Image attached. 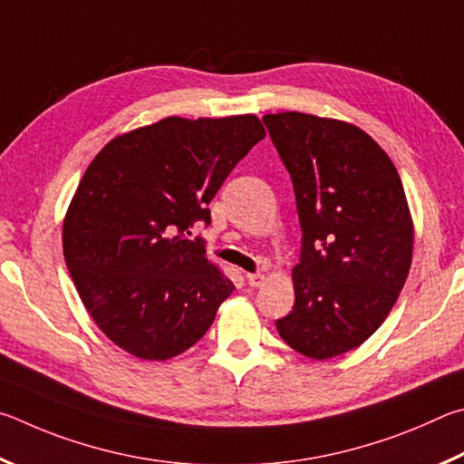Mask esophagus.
I'll list each match as a JSON object with an SVG mask.
<instances>
[{
  "instance_id": "1",
  "label": "esophagus",
  "mask_w": 464,
  "mask_h": 464,
  "mask_svg": "<svg viewBox=\"0 0 464 464\" xmlns=\"http://www.w3.org/2000/svg\"><path fill=\"white\" fill-rule=\"evenodd\" d=\"M246 281L250 287H261L265 283V275L263 273H246Z\"/></svg>"
}]
</instances>
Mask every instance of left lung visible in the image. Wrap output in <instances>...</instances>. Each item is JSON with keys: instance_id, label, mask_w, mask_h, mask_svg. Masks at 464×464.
Returning <instances> with one entry per match:
<instances>
[{"instance_id": "obj_1", "label": "left lung", "mask_w": 464, "mask_h": 464, "mask_svg": "<svg viewBox=\"0 0 464 464\" xmlns=\"http://www.w3.org/2000/svg\"><path fill=\"white\" fill-rule=\"evenodd\" d=\"M263 121L302 226L295 304L275 326L294 351L332 359L375 334L408 279L413 227L401 179L385 150L346 121L299 111Z\"/></svg>"}]
</instances>
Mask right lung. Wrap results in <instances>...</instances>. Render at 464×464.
<instances>
[{
    "mask_svg": "<svg viewBox=\"0 0 464 464\" xmlns=\"http://www.w3.org/2000/svg\"><path fill=\"white\" fill-rule=\"evenodd\" d=\"M265 138L256 116L165 118L113 138L87 167L63 224L64 263L113 344L167 361L206 334L234 283L193 224Z\"/></svg>",
    "mask_w": 464,
    "mask_h": 464,
    "instance_id": "1",
    "label": "right lung"
}]
</instances>
